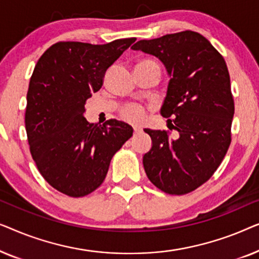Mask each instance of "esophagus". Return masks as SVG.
<instances>
[{"mask_svg":"<svg viewBox=\"0 0 259 259\" xmlns=\"http://www.w3.org/2000/svg\"><path fill=\"white\" fill-rule=\"evenodd\" d=\"M133 131H134V134H138L139 132H141V127H139V126H134Z\"/></svg>","mask_w":259,"mask_h":259,"instance_id":"34e87169","label":"esophagus"}]
</instances>
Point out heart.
<instances>
[{"instance_id": "heart-1", "label": "heart", "mask_w": 259, "mask_h": 259, "mask_svg": "<svg viewBox=\"0 0 259 259\" xmlns=\"http://www.w3.org/2000/svg\"><path fill=\"white\" fill-rule=\"evenodd\" d=\"M145 65H152V66H155L158 67L157 63L154 61H152V60H140L139 62L137 63L136 67L138 66H145ZM159 68V67H158ZM121 114H122V118L127 120V121H133V122H137V121H140L141 119L144 118V109L140 107V106L138 105H127L125 107L122 108L121 111Z\"/></svg>"}]
</instances>
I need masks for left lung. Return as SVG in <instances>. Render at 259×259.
<instances>
[{
  "label": "left lung",
  "instance_id": "left-lung-1",
  "mask_svg": "<svg viewBox=\"0 0 259 259\" xmlns=\"http://www.w3.org/2000/svg\"><path fill=\"white\" fill-rule=\"evenodd\" d=\"M133 51L158 58L169 76L160 114L166 131L145 128L152 147L144 154L145 172L158 189L185 194L203 185L221 165L231 143L235 104L225 60L196 31L140 40Z\"/></svg>",
  "mask_w": 259,
  "mask_h": 259
}]
</instances>
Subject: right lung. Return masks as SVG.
<instances>
[{
    "label": "right lung",
    "instance_id": "obj_1",
    "mask_svg": "<svg viewBox=\"0 0 259 259\" xmlns=\"http://www.w3.org/2000/svg\"><path fill=\"white\" fill-rule=\"evenodd\" d=\"M134 41L58 42L35 66L24 119L30 153L49 185L67 196L83 197L97 190L113 155L132 137L128 123L115 119L90 123L83 113L107 69Z\"/></svg>",
    "mask_w": 259,
    "mask_h": 259
}]
</instances>
